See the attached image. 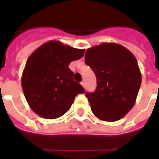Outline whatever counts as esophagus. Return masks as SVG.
Returning a JSON list of instances; mask_svg holds the SVG:
<instances>
[{
	"mask_svg": "<svg viewBox=\"0 0 159 159\" xmlns=\"http://www.w3.org/2000/svg\"><path fill=\"white\" fill-rule=\"evenodd\" d=\"M81 85H82V87H84V88H85V82H81Z\"/></svg>",
	"mask_w": 159,
	"mask_h": 159,
	"instance_id": "obj_1",
	"label": "esophagus"
}]
</instances>
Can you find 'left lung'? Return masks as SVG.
Listing matches in <instances>:
<instances>
[{
    "mask_svg": "<svg viewBox=\"0 0 159 159\" xmlns=\"http://www.w3.org/2000/svg\"><path fill=\"white\" fill-rule=\"evenodd\" d=\"M85 61L95 72L97 87L86 93L92 113L101 120L114 122L133 108L142 75L136 57L116 43H103L87 48Z\"/></svg>",
    "mask_w": 159,
    "mask_h": 159,
    "instance_id": "8db88e82",
    "label": "left lung"
}]
</instances>
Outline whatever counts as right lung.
Here are the masks:
<instances>
[{"label": "right lung", "mask_w": 159, "mask_h": 159, "mask_svg": "<svg viewBox=\"0 0 159 159\" xmlns=\"http://www.w3.org/2000/svg\"><path fill=\"white\" fill-rule=\"evenodd\" d=\"M85 49L50 40L28 57L21 77V86L32 111L42 118H58L72 106L84 88L73 81L68 65L83 56Z\"/></svg>", "instance_id": "add662e5"}]
</instances>
